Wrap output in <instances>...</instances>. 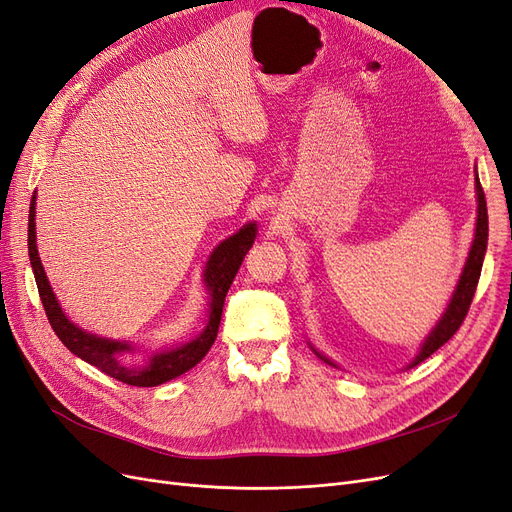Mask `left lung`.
Instances as JSON below:
<instances>
[{
  "label": "left lung",
  "mask_w": 512,
  "mask_h": 512,
  "mask_svg": "<svg viewBox=\"0 0 512 512\" xmlns=\"http://www.w3.org/2000/svg\"><path fill=\"white\" fill-rule=\"evenodd\" d=\"M477 180V197H479V216H477V233H474V241H472V248L466 260V267L464 273L457 281V288L453 292L451 303L445 311V315L440 317V322L434 326V330L430 332V337L426 339V343L421 345V351L417 354V358L413 360L411 366H417L419 362H424L426 358H430L438 347H443L453 334L460 330L462 322L466 320L470 303H472V296L477 292V284H479V277H481V269H483V258H485V250H487V203H485V192L483 186ZM320 356V354H317ZM324 362V356H320ZM332 364V362H330Z\"/></svg>",
  "instance_id": "1"
}]
</instances>
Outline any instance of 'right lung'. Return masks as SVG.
<instances>
[{
  "label": "right lung",
  "instance_id": "add662e5",
  "mask_svg": "<svg viewBox=\"0 0 512 512\" xmlns=\"http://www.w3.org/2000/svg\"><path fill=\"white\" fill-rule=\"evenodd\" d=\"M254 239H256V224H245L239 233L222 241L214 250V254L209 256L207 269H205V284L211 292V303H209L211 311H209V322L199 337L192 339L190 343H186L182 347H175L169 351H158V354L152 356V360L146 368H129L125 364H120V360H118L120 354L131 351L129 343H118V341L95 337V334H88L69 322L65 313L61 311L57 298H55V294H52V288L46 279L42 262H40L38 245H35V192H33L31 207H29V233H27L29 260H31L35 284H38V292H40L42 305H44V311H46V317H48L52 330H55L61 343L69 351H72L74 356L82 358L88 364L97 366L105 375H110L127 385H137V387H154V385H161L165 381H171L175 377L184 375L186 370L197 366L205 358V354L218 337V326H220L226 292H228V288H231L233 279L241 267L245 254H248V250L252 248Z\"/></svg>",
  "mask_w": 512,
  "mask_h": 512
}]
</instances>
